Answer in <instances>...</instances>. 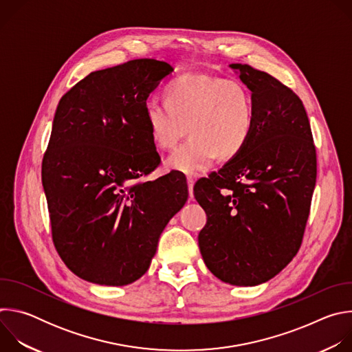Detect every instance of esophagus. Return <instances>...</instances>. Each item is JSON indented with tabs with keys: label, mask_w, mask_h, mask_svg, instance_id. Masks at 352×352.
<instances>
[{
	"label": "esophagus",
	"mask_w": 352,
	"mask_h": 352,
	"mask_svg": "<svg viewBox=\"0 0 352 352\" xmlns=\"http://www.w3.org/2000/svg\"><path fill=\"white\" fill-rule=\"evenodd\" d=\"M186 182H188V189H189V197L193 199V184H195V179L192 177H186Z\"/></svg>",
	"instance_id": "1"
}]
</instances>
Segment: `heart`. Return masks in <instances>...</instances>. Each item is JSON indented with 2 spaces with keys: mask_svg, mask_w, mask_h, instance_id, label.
Here are the masks:
<instances>
[{
  "mask_svg": "<svg viewBox=\"0 0 352 352\" xmlns=\"http://www.w3.org/2000/svg\"><path fill=\"white\" fill-rule=\"evenodd\" d=\"M164 106L148 103L144 124L155 146L171 150L186 135L190 139L167 159L170 170L197 175L219 157H236L252 136L255 102L238 80L182 74L163 87Z\"/></svg>",
  "mask_w": 352,
  "mask_h": 352,
  "instance_id": "b5f03b06",
  "label": "heart"
}]
</instances>
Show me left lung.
<instances>
[{"mask_svg": "<svg viewBox=\"0 0 352 352\" xmlns=\"http://www.w3.org/2000/svg\"><path fill=\"white\" fill-rule=\"evenodd\" d=\"M250 89L255 126L242 152L193 186L208 216L197 241L208 269L232 285L278 274L302 243L316 184V147L288 86L248 64H231Z\"/></svg>", "mask_w": 352, "mask_h": 352, "instance_id": "8db88e82", "label": "left lung"}]
</instances>
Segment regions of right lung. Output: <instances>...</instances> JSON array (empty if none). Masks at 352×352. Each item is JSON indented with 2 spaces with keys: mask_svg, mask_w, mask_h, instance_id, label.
<instances>
[{
  "mask_svg": "<svg viewBox=\"0 0 352 352\" xmlns=\"http://www.w3.org/2000/svg\"><path fill=\"white\" fill-rule=\"evenodd\" d=\"M171 71L164 61L132 60L89 74L60 100L41 181L57 252L86 281L142 277L186 202L182 174L146 181L162 163L144 124L146 98Z\"/></svg>",
  "mask_w": 352,
  "mask_h": 352,
  "instance_id": "right-lung-1",
  "label": "right lung"
}]
</instances>
